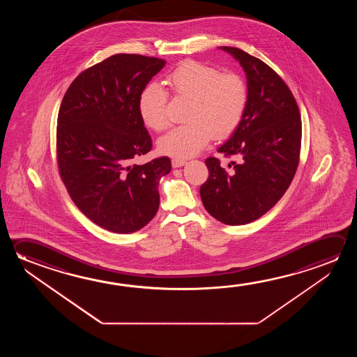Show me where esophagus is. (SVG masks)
Masks as SVG:
<instances>
[{
    "label": "esophagus",
    "mask_w": 357,
    "mask_h": 357,
    "mask_svg": "<svg viewBox=\"0 0 357 357\" xmlns=\"http://www.w3.org/2000/svg\"><path fill=\"white\" fill-rule=\"evenodd\" d=\"M187 163L184 159L181 158H173L172 159V165H173V168H179V167H183L184 164Z\"/></svg>",
    "instance_id": "obj_1"
}]
</instances>
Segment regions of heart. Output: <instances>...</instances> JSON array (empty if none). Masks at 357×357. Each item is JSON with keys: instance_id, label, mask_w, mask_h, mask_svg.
<instances>
[{"instance_id": "obj_1", "label": "heart", "mask_w": 357, "mask_h": 357, "mask_svg": "<svg viewBox=\"0 0 357 357\" xmlns=\"http://www.w3.org/2000/svg\"><path fill=\"white\" fill-rule=\"evenodd\" d=\"M170 93L190 100L185 114L188 124L172 129L158 142L159 152L189 158L203 151L211 138L225 139L233 135L245 114L249 86L234 72L222 73L215 67L188 59L167 77ZM168 93L158 84L146 86L138 108L146 127L163 132L169 127Z\"/></svg>"}]
</instances>
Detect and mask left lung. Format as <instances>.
Masks as SVG:
<instances>
[{
	"label": "left lung",
	"instance_id": "left-lung-1",
	"mask_svg": "<svg viewBox=\"0 0 357 357\" xmlns=\"http://www.w3.org/2000/svg\"><path fill=\"white\" fill-rule=\"evenodd\" d=\"M245 70L249 103L234 135L218 152L235 157L227 167L205 159L209 176L200 187L206 211L227 225L254 222L291 184L301 149V117L287 83L271 67L236 47H222Z\"/></svg>",
	"mask_w": 357,
	"mask_h": 357
}]
</instances>
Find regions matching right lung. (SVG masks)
<instances>
[{"label":"right lung","instance_id":"1","mask_svg":"<svg viewBox=\"0 0 357 357\" xmlns=\"http://www.w3.org/2000/svg\"><path fill=\"white\" fill-rule=\"evenodd\" d=\"M165 59L118 53L81 72L59 107L56 152L59 176L88 219L119 234L146 227L159 208V179L168 157L133 159L152 149L138 102Z\"/></svg>","mask_w":357,"mask_h":357}]
</instances>
